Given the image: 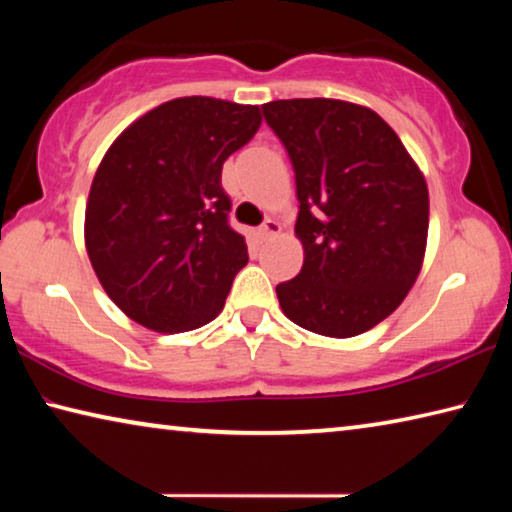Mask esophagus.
<instances>
[{
	"label": "esophagus",
	"mask_w": 512,
	"mask_h": 512,
	"mask_svg": "<svg viewBox=\"0 0 512 512\" xmlns=\"http://www.w3.org/2000/svg\"><path fill=\"white\" fill-rule=\"evenodd\" d=\"M277 232H280V223H277L275 219H266L262 228H259V235H262V239H271L277 235Z\"/></svg>",
	"instance_id": "obj_1"
}]
</instances>
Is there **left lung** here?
Listing matches in <instances>:
<instances>
[{
    "mask_svg": "<svg viewBox=\"0 0 512 512\" xmlns=\"http://www.w3.org/2000/svg\"><path fill=\"white\" fill-rule=\"evenodd\" d=\"M296 171V237L305 262L277 284L284 316L320 336L350 339L402 305L422 268L429 189L375 110L339 99L262 106Z\"/></svg>",
    "mask_w": 512,
    "mask_h": 512,
    "instance_id": "left-lung-1",
    "label": "left lung"
}]
</instances>
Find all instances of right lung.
<instances>
[{
	"mask_svg": "<svg viewBox=\"0 0 512 512\" xmlns=\"http://www.w3.org/2000/svg\"><path fill=\"white\" fill-rule=\"evenodd\" d=\"M259 106L183 97L121 133L94 173L85 248L101 287L155 332H189L221 314L248 262L221 187L228 155L253 140Z\"/></svg>",
	"mask_w": 512,
	"mask_h": 512,
	"instance_id": "obj_1",
	"label": "right lung"
}]
</instances>
